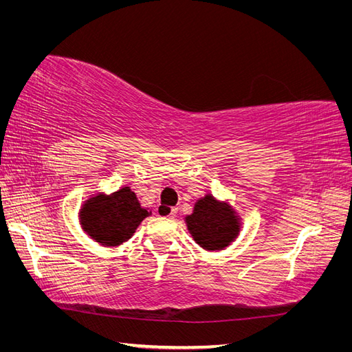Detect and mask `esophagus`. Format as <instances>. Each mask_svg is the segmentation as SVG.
<instances>
[{"label": "esophagus", "mask_w": 352, "mask_h": 352, "mask_svg": "<svg viewBox=\"0 0 352 352\" xmlns=\"http://www.w3.org/2000/svg\"><path fill=\"white\" fill-rule=\"evenodd\" d=\"M157 214L158 216H163V217H170L173 219L177 214V208H166L164 206H158L157 207Z\"/></svg>", "instance_id": "esophagus-1"}]
</instances>
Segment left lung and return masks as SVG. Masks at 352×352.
<instances>
[{
  "mask_svg": "<svg viewBox=\"0 0 352 352\" xmlns=\"http://www.w3.org/2000/svg\"><path fill=\"white\" fill-rule=\"evenodd\" d=\"M186 223L195 242L211 251L228 247L239 232V223L233 211L211 195L197 202Z\"/></svg>",
  "mask_w": 352,
  "mask_h": 352,
  "instance_id": "obj_1",
  "label": "left lung"
}]
</instances>
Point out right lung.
Listing matches in <instances>:
<instances>
[{"label":"right lung","instance_id":"1","mask_svg":"<svg viewBox=\"0 0 352 352\" xmlns=\"http://www.w3.org/2000/svg\"><path fill=\"white\" fill-rule=\"evenodd\" d=\"M150 212L141 208L129 188H122L110 197L89 199L80 212L83 229L95 241L116 247L129 239Z\"/></svg>","mask_w":352,"mask_h":352}]
</instances>
